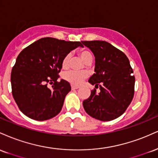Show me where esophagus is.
<instances>
[{
  "mask_svg": "<svg viewBox=\"0 0 158 158\" xmlns=\"http://www.w3.org/2000/svg\"><path fill=\"white\" fill-rule=\"evenodd\" d=\"M79 87L78 86V85H71V88L72 89H78V88H79Z\"/></svg>",
  "mask_w": 158,
  "mask_h": 158,
  "instance_id": "34e87169",
  "label": "esophagus"
}]
</instances>
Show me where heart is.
<instances>
[{"mask_svg": "<svg viewBox=\"0 0 158 158\" xmlns=\"http://www.w3.org/2000/svg\"><path fill=\"white\" fill-rule=\"evenodd\" d=\"M79 56L82 59V61L86 64L88 62H91L93 59V55L88 50H80L79 52ZM70 59V54L68 53L63 58L62 61H61V67L62 68H68L69 65V61ZM86 73L84 72H78L74 71V70H70V71L66 72L63 74V79L68 82L71 83L73 85H79L82 81L83 79L86 77Z\"/></svg>", "mask_w": 158, "mask_h": 158, "instance_id": "heart-1", "label": "heart"}]
</instances>
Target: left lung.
I'll list each match as a JSON object with an SVG mask.
<instances>
[{"label": "left lung", "mask_w": 158, "mask_h": 158, "mask_svg": "<svg viewBox=\"0 0 158 158\" xmlns=\"http://www.w3.org/2000/svg\"><path fill=\"white\" fill-rule=\"evenodd\" d=\"M95 56V73L88 81L95 88L83 101L90 117L101 121L117 118L126 111L135 94V78L124 52L105 41H81Z\"/></svg>", "instance_id": "1"}]
</instances>
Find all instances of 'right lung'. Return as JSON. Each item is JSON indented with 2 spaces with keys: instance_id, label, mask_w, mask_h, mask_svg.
<instances>
[{
  "instance_id": "right-lung-1",
  "label": "right lung",
  "mask_w": 158,
  "mask_h": 158,
  "mask_svg": "<svg viewBox=\"0 0 158 158\" xmlns=\"http://www.w3.org/2000/svg\"><path fill=\"white\" fill-rule=\"evenodd\" d=\"M79 41L42 38L19 53L11 73L12 93L19 109L27 117L44 121L61 111L64 98L71 90L68 81H58L61 61ZM52 84L49 89L47 84Z\"/></svg>"
}]
</instances>
